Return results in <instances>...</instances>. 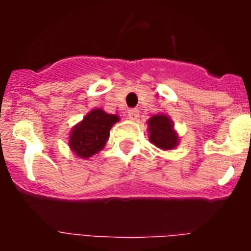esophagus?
<instances>
[{
	"instance_id": "1",
	"label": "esophagus",
	"mask_w": 251,
	"mask_h": 251,
	"mask_svg": "<svg viewBox=\"0 0 251 251\" xmlns=\"http://www.w3.org/2000/svg\"><path fill=\"white\" fill-rule=\"evenodd\" d=\"M138 117H139V110L138 109L133 108V109L128 110V118H129V119H132V121H136Z\"/></svg>"
}]
</instances>
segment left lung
Instances as JSON below:
<instances>
[{"label":"left lung","mask_w":251,"mask_h":251,"mask_svg":"<svg viewBox=\"0 0 251 251\" xmlns=\"http://www.w3.org/2000/svg\"><path fill=\"white\" fill-rule=\"evenodd\" d=\"M150 130V141L162 150H172L176 147L177 138L174 132L172 123L166 115H153L148 121Z\"/></svg>","instance_id":"left-lung-1"}]
</instances>
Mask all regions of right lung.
<instances>
[{
	"label": "right lung",
	"instance_id": "right-lung-1",
	"mask_svg": "<svg viewBox=\"0 0 251 251\" xmlns=\"http://www.w3.org/2000/svg\"><path fill=\"white\" fill-rule=\"evenodd\" d=\"M118 119L117 115L106 114L101 109L92 110L73 129L69 145L77 157L89 158L104 147L109 138L110 128Z\"/></svg>",
	"mask_w": 251,
	"mask_h": 251
}]
</instances>
